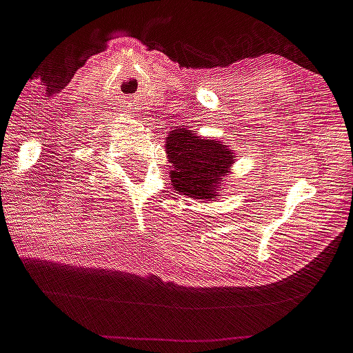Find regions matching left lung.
<instances>
[{
  "instance_id": "1",
  "label": "left lung",
  "mask_w": 353,
  "mask_h": 353,
  "mask_svg": "<svg viewBox=\"0 0 353 353\" xmlns=\"http://www.w3.org/2000/svg\"><path fill=\"white\" fill-rule=\"evenodd\" d=\"M164 148L170 163V183L174 185V190L194 200L219 196L216 190L224 189L223 181L228 177L236 159L234 148L230 150L226 142L200 137L192 125L168 130Z\"/></svg>"
}]
</instances>
